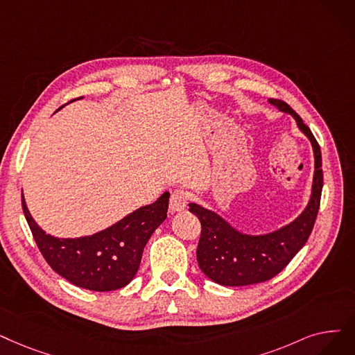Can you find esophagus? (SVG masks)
<instances>
[{
	"mask_svg": "<svg viewBox=\"0 0 355 355\" xmlns=\"http://www.w3.org/2000/svg\"><path fill=\"white\" fill-rule=\"evenodd\" d=\"M189 193L184 190H174L171 194V198H169V209L173 211H181L187 207L189 205Z\"/></svg>",
	"mask_w": 355,
	"mask_h": 355,
	"instance_id": "obj_1",
	"label": "esophagus"
}]
</instances>
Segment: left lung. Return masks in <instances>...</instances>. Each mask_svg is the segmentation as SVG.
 Instances as JSON below:
<instances>
[{"label": "left lung", "mask_w": 355, "mask_h": 355, "mask_svg": "<svg viewBox=\"0 0 355 355\" xmlns=\"http://www.w3.org/2000/svg\"><path fill=\"white\" fill-rule=\"evenodd\" d=\"M268 103L296 120L300 132L311 141L315 157V173L311 198L297 218L268 234H245L234 227L220 214L190 203V211L202 223V235L197 246L200 270L214 283L222 286H250L263 283L279 274L290 263L309 238L320 203L323 186L320 148L300 116L280 100Z\"/></svg>", "instance_id": "8db88e82"}]
</instances>
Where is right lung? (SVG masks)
Returning <instances> with one entry per match:
<instances>
[{
  "instance_id": "1",
  "label": "right lung",
  "mask_w": 355,
  "mask_h": 355,
  "mask_svg": "<svg viewBox=\"0 0 355 355\" xmlns=\"http://www.w3.org/2000/svg\"><path fill=\"white\" fill-rule=\"evenodd\" d=\"M168 200L165 191L155 203L136 209L94 235L56 238L35 222L21 191L26 220L46 263L73 286L92 291L117 290L133 280L146 242L166 219Z\"/></svg>"
}]
</instances>
